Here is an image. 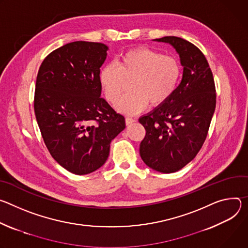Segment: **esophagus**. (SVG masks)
<instances>
[{
  "mask_svg": "<svg viewBox=\"0 0 248 248\" xmlns=\"http://www.w3.org/2000/svg\"><path fill=\"white\" fill-rule=\"evenodd\" d=\"M136 120L135 119H133V118H131V117H126V119H125V122H126V125H131L132 123H134Z\"/></svg>",
  "mask_w": 248,
  "mask_h": 248,
  "instance_id": "1",
  "label": "esophagus"
}]
</instances>
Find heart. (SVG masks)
<instances>
[{"mask_svg":"<svg viewBox=\"0 0 248 248\" xmlns=\"http://www.w3.org/2000/svg\"><path fill=\"white\" fill-rule=\"evenodd\" d=\"M181 75L179 62L149 48L132 49L106 65L99 73L100 86L106 99L114 103L131 81L129 93L115 104L117 111L127 115L138 114L149 106L166 103L175 92Z\"/></svg>","mask_w":248,"mask_h":248,"instance_id":"b5f03b06","label":"heart"}]
</instances>
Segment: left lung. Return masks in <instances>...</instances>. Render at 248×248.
<instances>
[{"label":"left lung","mask_w":248,"mask_h":248,"mask_svg":"<svg viewBox=\"0 0 248 248\" xmlns=\"http://www.w3.org/2000/svg\"><path fill=\"white\" fill-rule=\"evenodd\" d=\"M154 41L170 44L183 67L182 79L170 99L140 117L146 136L140 155L158 172L184 168L202 148L216 108V89L204 54L191 42L176 36Z\"/></svg>","instance_id":"left-lung-1"}]
</instances>
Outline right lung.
Returning a JSON list of instances; mask_svg holds the SVG:
<instances>
[{"label":"right lung","mask_w":248,"mask_h":248,"mask_svg":"<svg viewBox=\"0 0 248 248\" xmlns=\"http://www.w3.org/2000/svg\"><path fill=\"white\" fill-rule=\"evenodd\" d=\"M107 50L102 43L71 42L51 52L38 71L34 112L42 138L53 158L74 174L101 168L110 143L126 127L124 116L101 97Z\"/></svg>","instance_id":"1"}]
</instances>
